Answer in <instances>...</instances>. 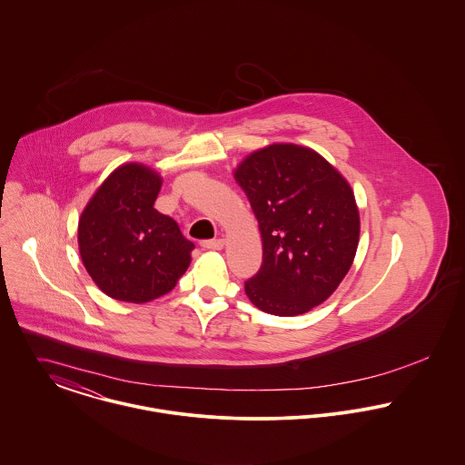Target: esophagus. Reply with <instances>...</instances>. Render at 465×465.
<instances>
[{
    "label": "esophagus",
    "mask_w": 465,
    "mask_h": 465,
    "mask_svg": "<svg viewBox=\"0 0 465 465\" xmlns=\"http://www.w3.org/2000/svg\"><path fill=\"white\" fill-rule=\"evenodd\" d=\"M200 246L203 250H221L224 246V241L223 239H212V241H202Z\"/></svg>",
    "instance_id": "34e87169"
}]
</instances>
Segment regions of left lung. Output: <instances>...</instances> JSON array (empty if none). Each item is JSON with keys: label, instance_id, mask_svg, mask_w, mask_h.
I'll use <instances>...</instances> for the list:
<instances>
[{"label": "left lung", "instance_id": "obj_1", "mask_svg": "<svg viewBox=\"0 0 465 465\" xmlns=\"http://www.w3.org/2000/svg\"><path fill=\"white\" fill-rule=\"evenodd\" d=\"M262 233V265L244 283L257 309L300 315L321 305L348 274L361 217L348 182L309 148L272 144L235 173Z\"/></svg>", "mask_w": 465, "mask_h": 465}]
</instances>
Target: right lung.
<instances>
[{
  "label": "right lung",
  "mask_w": 465,
  "mask_h": 465,
  "mask_svg": "<svg viewBox=\"0 0 465 465\" xmlns=\"http://www.w3.org/2000/svg\"><path fill=\"white\" fill-rule=\"evenodd\" d=\"M162 180L150 167L124 163L96 191L78 224L84 265L106 296L146 303L173 291L194 244L176 221L156 212Z\"/></svg>",
  "instance_id": "obj_1"
}]
</instances>
